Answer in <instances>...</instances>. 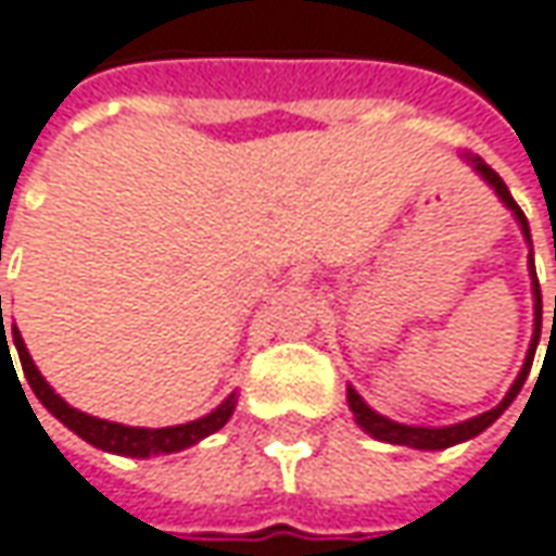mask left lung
Returning <instances> with one entry per match:
<instances>
[{
    "instance_id": "obj_1",
    "label": "left lung",
    "mask_w": 556,
    "mask_h": 556,
    "mask_svg": "<svg viewBox=\"0 0 556 556\" xmlns=\"http://www.w3.org/2000/svg\"><path fill=\"white\" fill-rule=\"evenodd\" d=\"M464 161L470 164L472 170H476L482 180L495 189L497 199L514 211L519 230H522V236H526V242L532 245L529 220H526V214H522L517 202H514V195H510V189L504 186V180L497 177L495 170H492L482 157L472 155V152H464ZM529 274H532V299H535V332H532V345H529V354H526L522 370H519V376L514 379V386H510V392L504 395V401H501L497 407L485 410V414H479V417H472V420L454 422V426H407V422H395V420H389V417H382V414H376L374 407H370V404L361 399V395H357V392L349 386V407H351V414H354V420H357V426H361L364 432H370V435L379 439V442L417 447V451H442V447L460 445V442H467V439H472V435L485 432V429H489V426H492V422H495L519 395V389H522L526 376H529V370H532V357H535V349H539V339H542V289H539V277H535V261H532V252H529ZM554 320H556V299H554Z\"/></svg>"
}]
</instances>
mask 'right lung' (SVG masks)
Returning <instances> with one entry per match:
<instances>
[{
    "mask_svg": "<svg viewBox=\"0 0 556 556\" xmlns=\"http://www.w3.org/2000/svg\"><path fill=\"white\" fill-rule=\"evenodd\" d=\"M0 364L2 357L12 361V349H17V357H21V370L27 376L34 395L42 401V407L61 420L71 432H77L84 442H89L92 447H102V451H111V454H124V457H155V454H174V451H182V447H192L195 442L207 439L211 432H217L220 426H227V420L232 417L236 410V395L224 401L220 407H214L211 414L199 417L192 422H180V426H164V429H146V426H124V422H111V420H99V417H89L84 410L71 407L67 401L55 395V389L42 379V374L37 370L30 351L24 345L17 326H9L5 332V324H2V295H0ZM14 367V361H12ZM17 376V374H14ZM21 386V382H17ZM27 399V395H24Z\"/></svg>",
    "mask_w": 556,
    "mask_h": 556,
    "instance_id": "obj_1",
    "label": "right lung"
}]
</instances>
